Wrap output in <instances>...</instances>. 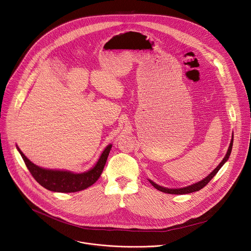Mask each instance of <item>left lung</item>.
<instances>
[{"instance_id": "left-lung-1", "label": "left lung", "mask_w": 251, "mask_h": 251, "mask_svg": "<svg viewBox=\"0 0 251 251\" xmlns=\"http://www.w3.org/2000/svg\"><path fill=\"white\" fill-rule=\"evenodd\" d=\"M232 146H233V136H232V139H231V142H230V145H229V148H228V151L225 155V157L223 158L222 163L216 167L205 179L199 181L198 183H195L194 185H191L189 187H185V188H181V189H167V188H164V187H161L157 184H155L153 181L149 180V182L151 183V185L157 189L158 191H161L163 193H166V194H170V195H186V194H191V193H194V192H197V191H200L201 189H203L213 178L214 176L218 173V171L221 169V167H223L224 165V163L229 159V156L231 154V150H232Z\"/></svg>"}]
</instances>
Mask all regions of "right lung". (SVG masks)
Masks as SVG:
<instances>
[{
  "label": "right lung",
  "mask_w": 251,
  "mask_h": 251,
  "mask_svg": "<svg viewBox=\"0 0 251 251\" xmlns=\"http://www.w3.org/2000/svg\"><path fill=\"white\" fill-rule=\"evenodd\" d=\"M111 148L112 144L108 145L105 148L97 164L87 172L73 173L70 171L45 169L37 167L32 164L22 153L19 147H17L19 153L21 154L26 166L28 167V171L35 179V181L43 188L56 193H76L83 191L93 185L98 180L104 169Z\"/></svg>",
  "instance_id": "right-lung-1"
}]
</instances>
